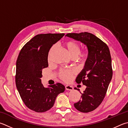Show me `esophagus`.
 Segmentation results:
<instances>
[{
  "label": "esophagus",
  "instance_id": "obj_1",
  "mask_svg": "<svg viewBox=\"0 0 128 128\" xmlns=\"http://www.w3.org/2000/svg\"><path fill=\"white\" fill-rule=\"evenodd\" d=\"M65 88H66V90H73V87L70 86H68V85L66 86H65Z\"/></svg>",
  "mask_w": 128,
  "mask_h": 128
}]
</instances>
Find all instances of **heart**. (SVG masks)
Segmentation results:
<instances>
[{
	"instance_id": "1",
	"label": "heart",
	"mask_w": 128,
	"mask_h": 128,
	"mask_svg": "<svg viewBox=\"0 0 128 128\" xmlns=\"http://www.w3.org/2000/svg\"><path fill=\"white\" fill-rule=\"evenodd\" d=\"M62 45L67 50L69 56L72 59L76 58L78 60H82L87 58L88 56V52L87 51L80 52V48L79 44L72 40L64 42ZM54 46H52L48 52V62H51V57L54 50ZM75 70L72 69H60L58 72V76L60 80L64 82H69L71 80L73 76L75 74Z\"/></svg>"
}]
</instances>
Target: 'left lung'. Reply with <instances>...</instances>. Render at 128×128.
Wrapping results in <instances>:
<instances>
[{"label":"left lung","mask_w":128,"mask_h":128,"mask_svg":"<svg viewBox=\"0 0 128 128\" xmlns=\"http://www.w3.org/2000/svg\"><path fill=\"white\" fill-rule=\"evenodd\" d=\"M66 36L80 41L87 46L88 56L84 68L76 78L78 84L87 86L81 100L74 104L76 110L82 112L94 110L100 104L112 79L111 57L108 46L92 34L87 32L69 33ZM75 90H80L76 88Z\"/></svg>","instance_id":"obj_1"}]
</instances>
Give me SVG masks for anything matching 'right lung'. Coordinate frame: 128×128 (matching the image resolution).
<instances>
[{
	"mask_svg": "<svg viewBox=\"0 0 128 128\" xmlns=\"http://www.w3.org/2000/svg\"><path fill=\"white\" fill-rule=\"evenodd\" d=\"M64 34H40L23 46L16 62V87L28 108L44 112L54 106L58 95L65 90L60 83L45 88L41 83L42 70L48 66V56L52 46Z\"/></svg>",
	"mask_w": 128,
	"mask_h": 128,
	"instance_id": "add662e5",
	"label": "right lung"
}]
</instances>
